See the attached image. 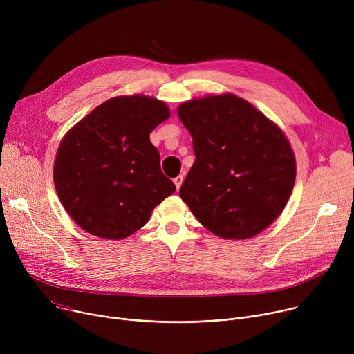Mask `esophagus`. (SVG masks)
Wrapping results in <instances>:
<instances>
[{
	"label": "esophagus",
	"instance_id": "34e87169",
	"mask_svg": "<svg viewBox=\"0 0 354 354\" xmlns=\"http://www.w3.org/2000/svg\"><path fill=\"white\" fill-rule=\"evenodd\" d=\"M182 182H183V176H182V175L176 176V178L174 179V183L176 185V189H178V190L180 189V186H182Z\"/></svg>",
	"mask_w": 354,
	"mask_h": 354
}]
</instances>
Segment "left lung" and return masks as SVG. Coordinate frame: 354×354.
I'll use <instances>...</instances> for the list:
<instances>
[{
  "label": "left lung",
  "mask_w": 354,
  "mask_h": 354,
  "mask_svg": "<svg viewBox=\"0 0 354 354\" xmlns=\"http://www.w3.org/2000/svg\"><path fill=\"white\" fill-rule=\"evenodd\" d=\"M195 164L179 195L203 227L224 240L264 232L292 194L295 153L281 128L233 93L178 107Z\"/></svg>",
  "instance_id": "1"
}]
</instances>
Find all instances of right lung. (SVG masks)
Masks as SVG:
<instances>
[{"label": "right lung", "mask_w": 354, "mask_h": 354, "mask_svg": "<svg viewBox=\"0 0 354 354\" xmlns=\"http://www.w3.org/2000/svg\"><path fill=\"white\" fill-rule=\"evenodd\" d=\"M168 106L144 94L117 95L90 111L60 141L53 165L56 194L80 229L106 240L140 230L176 190L160 171L149 134Z\"/></svg>", "instance_id": "1"}]
</instances>
